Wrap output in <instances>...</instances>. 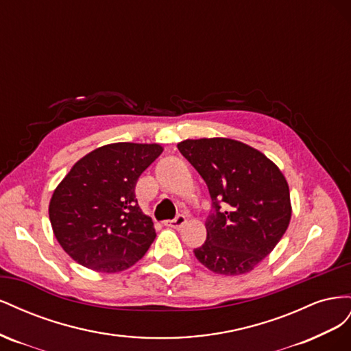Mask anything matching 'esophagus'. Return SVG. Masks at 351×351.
<instances>
[{"label":"esophagus","mask_w":351,"mask_h":351,"mask_svg":"<svg viewBox=\"0 0 351 351\" xmlns=\"http://www.w3.org/2000/svg\"><path fill=\"white\" fill-rule=\"evenodd\" d=\"M164 224H165L167 227H169V228H182V227L186 224V215L180 214V215H177L174 219L165 221Z\"/></svg>","instance_id":"1"}]
</instances>
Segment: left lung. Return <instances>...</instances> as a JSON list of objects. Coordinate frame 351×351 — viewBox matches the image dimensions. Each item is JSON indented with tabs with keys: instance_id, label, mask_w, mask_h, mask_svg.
Segmentation results:
<instances>
[{
	"instance_id": "left-lung-1",
	"label": "left lung",
	"mask_w": 351,
	"mask_h": 351,
	"mask_svg": "<svg viewBox=\"0 0 351 351\" xmlns=\"http://www.w3.org/2000/svg\"><path fill=\"white\" fill-rule=\"evenodd\" d=\"M177 147L205 180L212 199L206 241L193 250L196 259L222 275L252 271L290 224L285 177L271 159L239 141L187 139Z\"/></svg>"
}]
</instances>
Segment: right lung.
<instances>
[{
  "instance_id": "1",
  "label": "right lung",
  "mask_w": 351,
  "mask_h": 351,
  "mask_svg": "<svg viewBox=\"0 0 351 351\" xmlns=\"http://www.w3.org/2000/svg\"><path fill=\"white\" fill-rule=\"evenodd\" d=\"M162 154L156 143H111L84 155L52 193L54 236L77 263L98 272L130 268L155 240L152 219L137 205L134 187Z\"/></svg>"
}]
</instances>
